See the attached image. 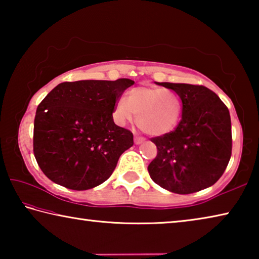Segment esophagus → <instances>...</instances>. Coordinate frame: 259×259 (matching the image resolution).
I'll return each mask as SVG.
<instances>
[{"label": "esophagus", "instance_id": "1", "mask_svg": "<svg viewBox=\"0 0 259 259\" xmlns=\"http://www.w3.org/2000/svg\"><path fill=\"white\" fill-rule=\"evenodd\" d=\"M144 140H145V138H144V137H138V136H136V137H135V144H140V143H143Z\"/></svg>", "mask_w": 259, "mask_h": 259}]
</instances>
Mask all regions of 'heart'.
Returning a JSON list of instances; mask_svg holds the SVG:
<instances>
[{"label": "heart", "instance_id": "1", "mask_svg": "<svg viewBox=\"0 0 259 259\" xmlns=\"http://www.w3.org/2000/svg\"><path fill=\"white\" fill-rule=\"evenodd\" d=\"M183 104L179 95L161 87L139 85L133 88L114 104L112 117L119 125H125L135 119L144 133L163 136L176 128L182 116Z\"/></svg>", "mask_w": 259, "mask_h": 259}]
</instances>
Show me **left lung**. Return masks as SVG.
Masks as SVG:
<instances>
[{"instance_id": "1", "label": "left lung", "mask_w": 259, "mask_h": 259, "mask_svg": "<svg viewBox=\"0 0 259 259\" xmlns=\"http://www.w3.org/2000/svg\"><path fill=\"white\" fill-rule=\"evenodd\" d=\"M182 99V120L171 133L151 138L157 154L147 166L152 181L177 194L213 185L232 155L229 108L218 96L199 84L160 83Z\"/></svg>"}]
</instances>
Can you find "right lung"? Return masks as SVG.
Segmentation results:
<instances>
[{"label": "right lung", "instance_id": "add662e5", "mask_svg": "<svg viewBox=\"0 0 259 259\" xmlns=\"http://www.w3.org/2000/svg\"><path fill=\"white\" fill-rule=\"evenodd\" d=\"M129 78L63 82L37 106L33 151L43 174L58 185L84 191L111 177L134 145L130 130L114 123L113 106Z\"/></svg>", "mask_w": 259, "mask_h": 259}]
</instances>
